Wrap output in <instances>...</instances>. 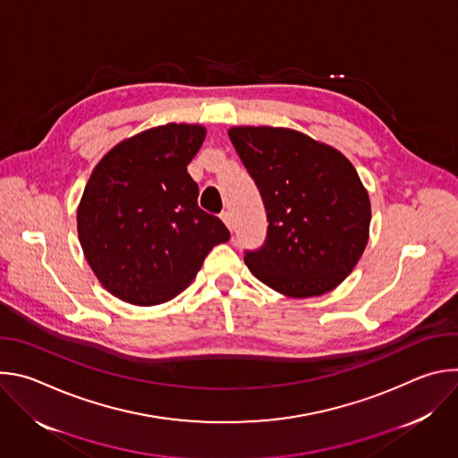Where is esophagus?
Here are the masks:
<instances>
[{"mask_svg":"<svg viewBox=\"0 0 458 458\" xmlns=\"http://www.w3.org/2000/svg\"><path fill=\"white\" fill-rule=\"evenodd\" d=\"M221 219H223V223L232 230L233 228V221H232V214L230 212H223L221 214Z\"/></svg>","mask_w":458,"mask_h":458,"instance_id":"obj_1","label":"esophagus"}]
</instances>
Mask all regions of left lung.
<instances>
[{"label":"left lung","instance_id":"1","mask_svg":"<svg viewBox=\"0 0 458 458\" xmlns=\"http://www.w3.org/2000/svg\"><path fill=\"white\" fill-rule=\"evenodd\" d=\"M267 210V239L244 250L250 272L290 297L339 286L362 255L371 210L353 165L335 148L288 128L230 132Z\"/></svg>","mask_w":458,"mask_h":458}]
</instances>
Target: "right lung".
<instances>
[{"mask_svg":"<svg viewBox=\"0 0 458 458\" xmlns=\"http://www.w3.org/2000/svg\"><path fill=\"white\" fill-rule=\"evenodd\" d=\"M207 130L168 123L114 147L92 172L78 208V233L101 284L130 304L174 299L198 276L228 228L198 205L186 172Z\"/></svg>","mask_w":458,"mask_h":458,"instance_id":"right-lung-1","label":"right lung"}]
</instances>
